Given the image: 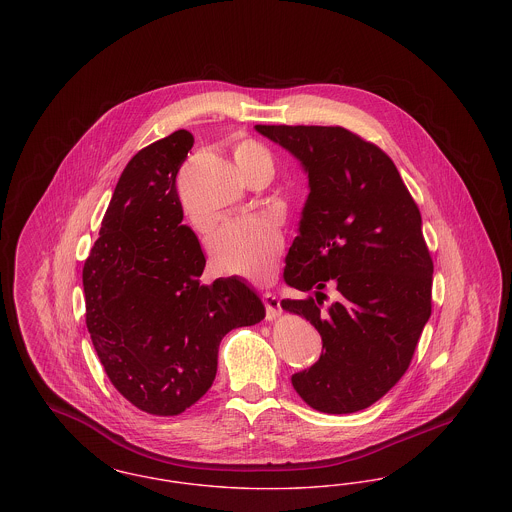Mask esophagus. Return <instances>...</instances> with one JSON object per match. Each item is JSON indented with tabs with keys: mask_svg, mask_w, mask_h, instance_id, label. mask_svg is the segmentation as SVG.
<instances>
[{
	"mask_svg": "<svg viewBox=\"0 0 512 512\" xmlns=\"http://www.w3.org/2000/svg\"><path fill=\"white\" fill-rule=\"evenodd\" d=\"M263 305H265L267 320H274V318L280 317V299L274 293H263Z\"/></svg>",
	"mask_w": 512,
	"mask_h": 512,
	"instance_id": "obj_1",
	"label": "esophagus"
}]
</instances>
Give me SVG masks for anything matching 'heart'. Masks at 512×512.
<instances>
[{
	"instance_id": "b5f03b06",
	"label": "heart",
	"mask_w": 512,
	"mask_h": 512,
	"mask_svg": "<svg viewBox=\"0 0 512 512\" xmlns=\"http://www.w3.org/2000/svg\"><path fill=\"white\" fill-rule=\"evenodd\" d=\"M234 161L247 180L257 182L274 174V157L267 147L251 138L236 140L232 147ZM195 228L203 230L201 224ZM282 234L268 219H247L226 222L211 238V263L220 274L245 276L249 280H267L282 251Z\"/></svg>"
}]
</instances>
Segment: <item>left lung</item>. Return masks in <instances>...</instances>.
<instances>
[{
  "label": "left lung",
  "mask_w": 512,
  "mask_h": 512,
  "mask_svg": "<svg viewBox=\"0 0 512 512\" xmlns=\"http://www.w3.org/2000/svg\"><path fill=\"white\" fill-rule=\"evenodd\" d=\"M255 128L309 172L284 268L286 282L309 295L280 305L317 328L324 355L293 374V388L320 413L363 411L407 372L432 315L434 261L418 205L388 153L343 126ZM328 285L337 301L324 306Z\"/></svg>",
  "instance_id": "obj_1"
}]
</instances>
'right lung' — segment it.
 I'll use <instances>...</instances> for the list:
<instances>
[{
  "instance_id": "obj_1",
  "label": "right lung",
  "mask_w": 512,
  "mask_h": 512,
  "mask_svg": "<svg viewBox=\"0 0 512 512\" xmlns=\"http://www.w3.org/2000/svg\"><path fill=\"white\" fill-rule=\"evenodd\" d=\"M192 146L194 136L176 130L128 161L82 268L86 326L105 374L155 416L197 403L217 376L220 340L265 318L244 280L199 282L205 255L176 190Z\"/></svg>"
}]
</instances>
